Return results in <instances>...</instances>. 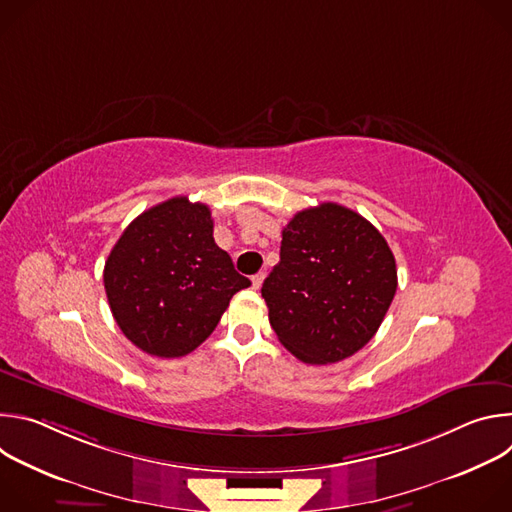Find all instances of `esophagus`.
<instances>
[{"mask_svg":"<svg viewBox=\"0 0 512 512\" xmlns=\"http://www.w3.org/2000/svg\"><path fill=\"white\" fill-rule=\"evenodd\" d=\"M263 279H265V273H257V275H253V277H251L253 287H255V289H259V287L263 285Z\"/></svg>","mask_w":512,"mask_h":512,"instance_id":"34e87169","label":"esophagus"}]
</instances>
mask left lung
<instances>
[{
    "label": "left lung",
    "instance_id": "obj_1",
    "mask_svg": "<svg viewBox=\"0 0 512 512\" xmlns=\"http://www.w3.org/2000/svg\"><path fill=\"white\" fill-rule=\"evenodd\" d=\"M397 291L385 237L336 202L298 212L281 231L279 263L261 296L279 342L306 364L358 352L379 330Z\"/></svg>",
    "mask_w": 512,
    "mask_h": 512
}]
</instances>
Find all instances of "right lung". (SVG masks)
I'll return each instance as SVG.
<instances>
[{
	"label": "right lung",
	"mask_w": 512,
	"mask_h": 512,
	"mask_svg": "<svg viewBox=\"0 0 512 512\" xmlns=\"http://www.w3.org/2000/svg\"><path fill=\"white\" fill-rule=\"evenodd\" d=\"M103 281L121 332L160 358L200 346L231 298L251 285L214 243L210 208L186 196L135 218L111 249Z\"/></svg>",
	"instance_id": "right-lung-1"
}]
</instances>
